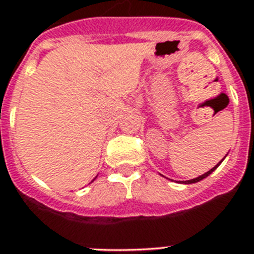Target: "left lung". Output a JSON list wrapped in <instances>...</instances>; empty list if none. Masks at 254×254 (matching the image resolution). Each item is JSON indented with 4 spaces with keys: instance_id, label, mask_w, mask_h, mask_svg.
Masks as SVG:
<instances>
[{
    "instance_id": "8db88e82",
    "label": "left lung",
    "mask_w": 254,
    "mask_h": 254,
    "mask_svg": "<svg viewBox=\"0 0 254 254\" xmlns=\"http://www.w3.org/2000/svg\"><path fill=\"white\" fill-rule=\"evenodd\" d=\"M223 159H224V158H223ZM223 159H221L220 162L217 163L216 166H215V167H212V169L209 170V171H207V173H205V174H203V175H200V177H197V178H193V179H190V181H186L185 183H186V185H191V183H196V182H200L201 179H204V178H207V177H208V175H209V174L212 173V171H215V169H216V167L219 166V165H220L221 162H223Z\"/></svg>"
}]
</instances>
